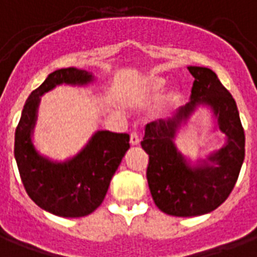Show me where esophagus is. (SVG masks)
Returning a JSON list of instances; mask_svg holds the SVG:
<instances>
[{
    "mask_svg": "<svg viewBox=\"0 0 257 257\" xmlns=\"http://www.w3.org/2000/svg\"><path fill=\"white\" fill-rule=\"evenodd\" d=\"M140 136L137 134V133H131V136H130V144L131 145H138L140 144Z\"/></svg>",
    "mask_w": 257,
    "mask_h": 257,
    "instance_id": "esophagus-1",
    "label": "esophagus"
}]
</instances>
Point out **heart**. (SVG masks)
Masks as SVG:
<instances>
[{"instance_id":"obj_1","label":"heart","mask_w":257,"mask_h":257,"mask_svg":"<svg viewBox=\"0 0 257 257\" xmlns=\"http://www.w3.org/2000/svg\"><path fill=\"white\" fill-rule=\"evenodd\" d=\"M166 86V79L162 76H152L147 80V83L144 86V93L148 95H157ZM178 100L177 91H170L166 98H164V104L166 105H171Z\"/></svg>"}]
</instances>
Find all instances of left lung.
I'll return each instance as SVG.
<instances>
[{"label": "left lung", "instance_id": "obj_1", "mask_svg": "<svg viewBox=\"0 0 257 257\" xmlns=\"http://www.w3.org/2000/svg\"><path fill=\"white\" fill-rule=\"evenodd\" d=\"M193 75L186 105L147 124L141 142L149 155L148 185L157 208L172 216H200L224 203L238 179L245 157V134L237 104L212 69L188 67ZM211 110L213 131L225 134V145L205 159L192 161L179 151L177 134L198 107Z\"/></svg>", "mask_w": 257, "mask_h": 257}]
</instances>
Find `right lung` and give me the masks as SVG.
<instances>
[{
  "label": "right lung",
  "mask_w": 257,
  "mask_h": 257,
  "mask_svg": "<svg viewBox=\"0 0 257 257\" xmlns=\"http://www.w3.org/2000/svg\"><path fill=\"white\" fill-rule=\"evenodd\" d=\"M95 76L85 69L68 67L49 74L24 104L15 133V159L26 192L48 212L63 218L86 216L104 201L110 179L130 149V136L97 130L75 156L57 162L34 145V130L41 97L57 86L85 87Z\"/></svg>",
  "instance_id": "right-lung-1"
}]
</instances>
